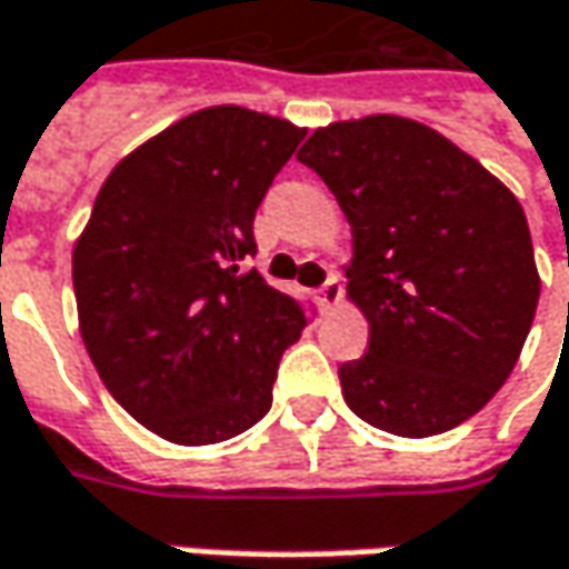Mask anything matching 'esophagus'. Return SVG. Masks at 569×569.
Wrapping results in <instances>:
<instances>
[{
    "label": "esophagus",
    "instance_id": "34e87169",
    "mask_svg": "<svg viewBox=\"0 0 569 569\" xmlns=\"http://www.w3.org/2000/svg\"><path fill=\"white\" fill-rule=\"evenodd\" d=\"M315 299H318V309L321 311H331L333 306H340V299H343V283H340V277L331 273V277H328V283L315 292Z\"/></svg>",
    "mask_w": 569,
    "mask_h": 569
}]
</instances>
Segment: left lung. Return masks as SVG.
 Segmentation results:
<instances>
[{"instance_id": "obj_1", "label": "left lung", "mask_w": 569, "mask_h": 569, "mask_svg": "<svg viewBox=\"0 0 569 569\" xmlns=\"http://www.w3.org/2000/svg\"><path fill=\"white\" fill-rule=\"evenodd\" d=\"M299 161L353 232L347 299L369 321V350L340 366L343 401L408 439L465 423L509 379L541 292L519 200L398 113L328 123Z\"/></svg>"}]
</instances>
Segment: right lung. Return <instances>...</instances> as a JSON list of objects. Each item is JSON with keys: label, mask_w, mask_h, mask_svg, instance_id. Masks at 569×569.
Returning <instances> with one entry per match:
<instances>
[{"label": "right lung", "mask_w": 569, "mask_h": 569, "mask_svg": "<svg viewBox=\"0 0 569 569\" xmlns=\"http://www.w3.org/2000/svg\"><path fill=\"white\" fill-rule=\"evenodd\" d=\"M306 130L219 104L113 164L72 248L79 331L117 405L168 442L212 446L270 410L302 306L241 260Z\"/></svg>", "instance_id": "add662e5"}]
</instances>
